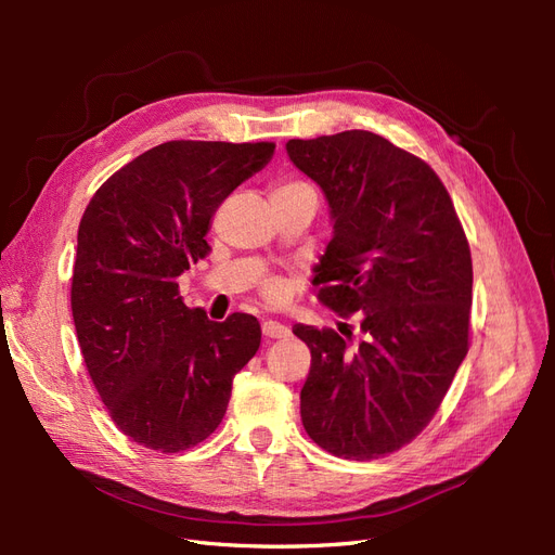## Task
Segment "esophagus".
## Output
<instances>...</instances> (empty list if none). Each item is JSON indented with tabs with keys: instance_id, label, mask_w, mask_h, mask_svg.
Returning <instances> with one entry per match:
<instances>
[{
	"instance_id": "1",
	"label": "esophagus",
	"mask_w": 555,
	"mask_h": 555,
	"mask_svg": "<svg viewBox=\"0 0 555 555\" xmlns=\"http://www.w3.org/2000/svg\"><path fill=\"white\" fill-rule=\"evenodd\" d=\"M261 333L266 335V338H287L289 328L280 322H273V319H266V322L261 324Z\"/></svg>"
}]
</instances>
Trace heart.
I'll use <instances>...</instances> for the list:
<instances>
[{"label": "heart", "instance_id": "heart-1", "mask_svg": "<svg viewBox=\"0 0 555 555\" xmlns=\"http://www.w3.org/2000/svg\"><path fill=\"white\" fill-rule=\"evenodd\" d=\"M278 192H312V190L308 188L306 182H287V184H282ZM282 292H284V284L280 280H273V282L266 284V294L271 298H280Z\"/></svg>", "mask_w": 555, "mask_h": 555}]
</instances>
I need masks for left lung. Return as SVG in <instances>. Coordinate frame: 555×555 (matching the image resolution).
Wrapping results in <instances>:
<instances>
[{
  "label": "left lung",
  "mask_w": 555,
  "mask_h": 555,
  "mask_svg": "<svg viewBox=\"0 0 555 555\" xmlns=\"http://www.w3.org/2000/svg\"><path fill=\"white\" fill-rule=\"evenodd\" d=\"M287 155L331 210L319 300L361 319L357 345L294 326L312 354L300 418L333 456L379 459L426 428L467 354L469 245L430 166L373 131L292 139Z\"/></svg>",
  "instance_id": "obj_1"
}]
</instances>
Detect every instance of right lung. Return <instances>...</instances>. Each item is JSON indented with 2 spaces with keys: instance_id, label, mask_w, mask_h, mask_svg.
<instances>
[{
  "instance_id": "add662e5",
  "label": "right lung",
  "mask_w": 555,
  "mask_h": 555,
  "mask_svg": "<svg viewBox=\"0 0 555 555\" xmlns=\"http://www.w3.org/2000/svg\"><path fill=\"white\" fill-rule=\"evenodd\" d=\"M273 143L169 141L115 171L78 227L72 312L115 426L162 453L222 424L231 384L257 354V317L210 322L176 278L204 259L222 201L273 159Z\"/></svg>"
}]
</instances>
